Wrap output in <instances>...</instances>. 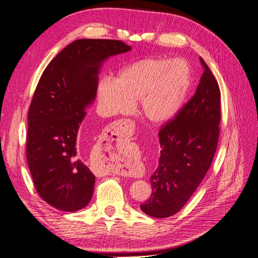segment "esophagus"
<instances>
[{
	"mask_svg": "<svg viewBox=\"0 0 258 258\" xmlns=\"http://www.w3.org/2000/svg\"><path fill=\"white\" fill-rule=\"evenodd\" d=\"M135 126L134 123L130 119H120L118 121H115L112 124H110V127L107 128V137L110 138L112 141H120L121 139L127 138L132 131H134ZM138 169H134V170H128L124 171L126 174L128 175H132L136 176L138 175ZM119 172V170H114V173ZM122 172V171H121ZM123 173V172H122Z\"/></svg>",
	"mask_w": 258,
	"mask_h": 258,
	"instance_id": "1",
	"label": "esophagus"
}]
</instances>
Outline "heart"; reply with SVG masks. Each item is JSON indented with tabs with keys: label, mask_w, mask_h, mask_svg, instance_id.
<instances>
[{
	"label": "heart",
	"mask_w": 258,
	"mask_h": 258,
	"mask_svg": "<svg viewBox=\"0 0 258 258\" xmlns=\"http://www.w3.org/2000/svg\"><path fill=\"white\" fill-rule=\"evenodd\" d=\"M191 84L190 67L183 59L145 58L120 70L116 79L104 77L97 86L102 116L128 112L139 100V111L153 123H163L181 110Z\"/></svg>",
	"instance_id": "obj_1"
}]
</instances>
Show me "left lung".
<instances>
[{
  "label": "left lung",
  "instance_id": "obj_1",
  "mask_svg": "<svg viewBox=\"0 0 258 258\" xmlns=\"http://www.w3.org/2000/svg\"><path fill=\"white\" fill-rule=\"evenodd\" d=\"M196 92L158 132L160 158L151 176L152 195L141 210L152 217L172 216L192 196L216 152L221 121V91L204 59Z\"/></svg>",
  "mask_w": 258,
  "mask_h": 258
}]
</instances>
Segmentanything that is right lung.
<instances>
[{
	"instance_id": "1",
	"label": "right lung",
	"mask_w": 258,
	"mask_h": 258,
	"mask_svg": "<svg viewBox=\"0 0 258 258\" xmlns=\"http://www.w3.org/2000/svg\"><path fill=\"white\" fill-rule=\"evenodd\" d=\"M130 49L117 40H76L41 76L29 107L27 160L37 194L54 209L75 212L89 204L96 176L84 162L79 130L101 66Z\"/></svg>"
}]
</instances>
